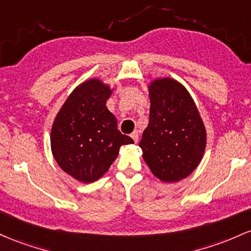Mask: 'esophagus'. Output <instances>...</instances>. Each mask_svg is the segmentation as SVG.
<instances>
[{
    "label": "esophagus",
    "mask_w": 251,
    "mask_h": 251,
    "mask_svg": "<svg viewBox=\"0 0 251 251\" xmlns=\"http://www.w3.org/2000/svg\"><path fill=\"white\" fill-rule=\"evenodd\" d=\"M130 136H131V139L134 140V142H135V143H137V142H139V133H137L136 130L133 131V133H131Z\"/></svg>",
    "instance_id": "obj_1"
}]
</instances>
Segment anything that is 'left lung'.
<instances>
[{"instance_id": "8db88e82", "label": "left lung", "mask_w": 251, "mask_h": 251, "mask_svg": "<svg viewBox=\"0 0 251 251\" xmlns=\"http://www.w3.org/2000/svg\"><path fill=\"white\" fill-rule=\"evenodd\" d=\"M149 123L140 141L149 170L163 182H178L198 167L206 129L192 96L171 77L148 83Z\"/></svg>"}]
</instances>
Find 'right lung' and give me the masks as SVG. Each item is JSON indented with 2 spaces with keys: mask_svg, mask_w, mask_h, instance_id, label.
<instances>
[{
  "mask_svg": "<svg viewBox=\"0 0 251 251\" xmlns=\"http://www.w3.org/2000/svg\"><path fill=\"white\" fill-rule=\"evenodd\" d=\"M114 88L95 77L75 86L50 129V151L59 167L83 184L109 171L122 146L131 137L120 133L117 118L106 108Z\"/></svg>",
  "mask_w": 251,
  "mask_h": 251,
  "instance_id": "1",
  "label": "right lung"
}]
</instances>
